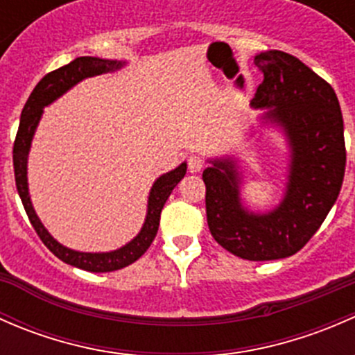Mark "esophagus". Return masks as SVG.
<instances>
[{
	"label": "esophagus",
	"instance_id": "34e87169",
	"mask_svg": "<svg viewBox=\"0 0 355 355\" xmlns=\"http://www.w3.org/2000/svg\"><path fill=\"white\" fill-rule=\"evenodd\" d=\"M187 164H189V170H191L192 173H198V171H200L204 168V159L199 155H191L187 159Z\"/></svg>",
	"mask_w": 355,
	"mask_h": 355
}]
</instances>
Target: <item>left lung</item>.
<instances>
[{
	"instance_id": "8db88e82",
	"label": "left lung",
	"mask_w": 355,
	"mask_h": 355,
	"mask_svg": "<svg viewBox=\"0 0 355 355\" xmlns=\"http://www.w3.org/2000/svg\"><path fill=\"white\" fill-rule=\"evenodd\" d=\"M254 63L264 78L252 106L271 108L266 118L285 128L292 148L285 198L270 213H249L228 159L214 161L202 180L214 241L242 259L271 261L299 252L321 227L342 189L347 153L338 99L324 78L278 49L261 53Z\"/></svg>"
}]
</instances>
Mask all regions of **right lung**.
I'll list each match as a JSON object with an SVG mask.
<instances>
[{
	"label": "right lung",
	"mask_w": 355,
	"mask_h": 355,
	"mask_svg": "<svg viewBox=\"0 0 355 355\" xmlns=\"http://www.w3.org/2000/svg\"><path fill=\"white\" fill-rule=\"evenodd\" d=\"M123 67V63L116 62V60H101L92 58V56H80L70 62L68 65L53 70L46 73L44 77L39 80L34 91L28 96L27 103H25L22 110V116H20L19 132H17L15 142H13V170H15V184L17 191H19L20 199H22L24 209L27 213L28 220H31L32 227H34L35 234L42 241V244L48 247L58 259L63 263L71 264L80 270L92 271V273H106V271H116L121 268L128 266L134 261H137L149 245L155 241L157 234V227H159V216L161 209H163L164 202L170 198L171 191L177 187L178 182L184 178L185 171H187V164L182 163L180 166L175 168L170 173H164L155 182L149 194L148 202V216H146L144 227H142L141 234L123 245L121 249L113 250V252H77L63 247L62 244L55 241L51 235L48 234L42 223L39 221L37 214H35L34 207H32L31 198H28V187H27V156L28 149H31L32 137H34L35 127H37L39 120H41L42 108L48 106L49 103L55 101L56 98L67 92L71 85L80 82L85 77H94V75L106 73V71L118 70Z\"/></svg>",
	"instance_id": "add662e5"
}]
</instances>
